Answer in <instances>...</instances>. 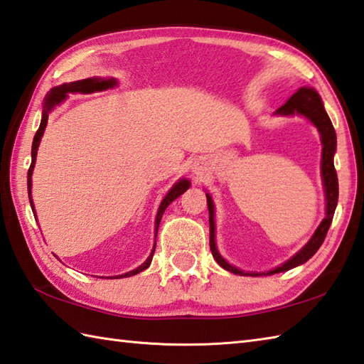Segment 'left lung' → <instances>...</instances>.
<instances>
[{
    "label": "left lung",
    "instance_id": "left-lung-1",
    "mask_svg": "<svg viewBox=\"0 0 364 364\" xmlns=\"http://www.w3.org/2000/svg\"><path fill=\"white\" fill-rule=\"evenodd\" d=\"M275 114L279 116H294L301 114L308 117L313 122L318 133H321L322 141V182L325 188V218L322 223L318 225L316 232L311 237L309 242L303 247L299 253L294 255L289 261L281 264L277 269H272L267 273H256V272H243L237 267L228 264L217 250V243H215V221H213V201L209 195L207 196V207H209V225H210V251L215 261H217L225 270L235 273V275H251V277H261V275H275L279 272L291 270L296 265L305 264L309 257L316 255V251L321 248V245L325 240V235L328 232V228L331 225L333 215H335V209L338 205V174L335 169V163H333V155L336 152V132L333 129V124L327 114V111L323 108V103L313 87H300L294 95H291L283 107H279Z\"/></svg>",
    "mask_w": 364,
    "mask_h": 364
}]
</instances>
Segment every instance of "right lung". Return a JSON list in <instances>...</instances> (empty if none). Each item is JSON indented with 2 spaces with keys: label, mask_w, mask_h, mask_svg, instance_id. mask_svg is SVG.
Masks as SVG:
<instances>
[{
  "label": "right lung",
  "mask_w": 364,
  "mask_h": 364,
  "mask_svg": "<svg viewBox=\"0 0 364 364\" xmlns=\"http://www.w3.org/2000/svg\"><path fill=\"white\" fill-rule=\"evenodd\" d=\"M117 85V81L114 78H108V80H103V78H85V80H78V81H72V83H64L61 86H56L51 89V91L47 94L46 97V103H43V111H42V121L39 125V130L36 132L34 139H33V149H31V166L28 169V196H29V204L34 209L33 205V199H31V176H33V169H34V163H36V155H37V147L41 144V138L43 135V130L47 127V121H48V113L51 109H53L56 105H59L65 97H68L69 92H81V94H89V92H95V91H103V89H109ZM190 188V181L187 179H181L179 182L174 183V187L168 191V195L163 198V201L159 207V212H157V218H155V237H157L159 232V225H160V220H161V215L163 212L166 210V207L171 204L176 198H179L183 191H187ZM154 251H155V243H154V248H152V253L149 255V257L146 259V262L141 264L138 269L132 270L124 273V275H117L113 278H127L132 275H136V273L146 270L147 267L151 265L152 262V256H154Z\"/></svg>",
  "instance_id": "1"
}]
</instances>
